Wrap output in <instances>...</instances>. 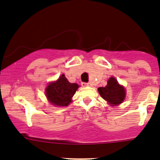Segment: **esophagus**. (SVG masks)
<instances>
[{
    "label": "esophagus",
    "instance_id": "esophagus-1",
    "mask_svg": "<svg viewBox=\"0 0 160 160\" xmlns=\"http://www.w3.org/2000/svg\"><path fill=\"white\" fill-rule=\"evenodd\" d=\"M82 86H91V84H90V83H86V82H82Z\"/></svg>",
    "mask_w": 160,
    "mask_h": 160
}]
</instances>
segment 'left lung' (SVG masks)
Segmentation results:
<instances>
[{"instance_id": "8db88e82", "label": "left lung", "mask_w": 160, "mask_h": 160, "mask_svg": "<svg viewBox=\"0 0 160 160\" xmlns=\"http://www.w3.org/2000/svg\"><path fill=\"white\" fill-rule=\"evenodd\" d=\"M98 90L104 100L112 106L122 103L126 96L124 87L120 85L114 77H111L108 80L106 86L99 87Z\"/></svg>"}]
</instances>
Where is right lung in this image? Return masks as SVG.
<instances>
[{
	"instance_id": "obj_1",
	"label": "right lung",
	"mask_w": 160,
	"mask_h": 160,
	"mask_svg": "<svg viewBox=\"0 0 160 160\" xmlns=\"http://www.w3.org/2000/svg\"><path fill=\"white\" fill-rule=\"evenodd\" d=\"M78 88L76 83H70L64 74L55 82H51L47 86L45 93L48 102L58 107L67 106L72 102V97Z\"/></svg>"
}]
</instances>
